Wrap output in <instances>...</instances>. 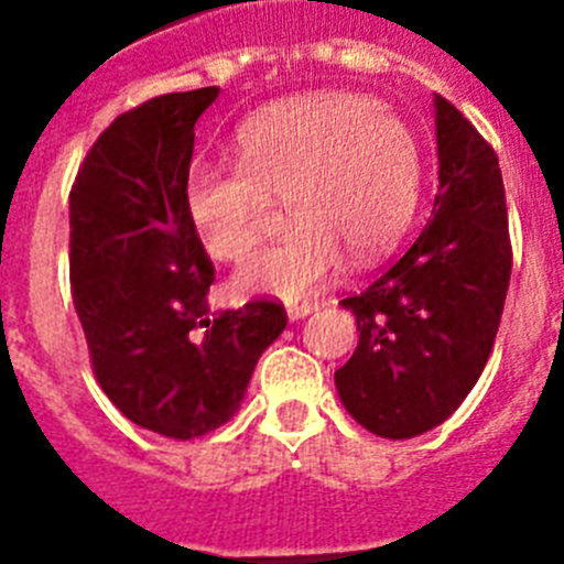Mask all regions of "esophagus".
<instances>
[{"instance_id": "1", "label": "esophagus", "mask_w": 564, "mask_h": 564, "mask_svg": "<svg viewBox=\"0 0 564 564\" xmlns=\"http://www.w3.org/2000/svg\"><path fill=\"white\" fill-rule=\"evenodd\" d=\"M318 307V301H295V304H286V316H290V322H299V318L310 316L313 310Z\"/></svg>"}]
</instances>
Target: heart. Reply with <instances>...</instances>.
<instances>
[{"label":"heart","mask_w":564,"mask_h":564,"mask_svg":"<svg viewBox=\"0 0 564 564\" xmlns=\"http://www.w3.org/2000/svg\"><path fill=\"white\" fill-rule=\"evenodd\" d=\"M421 189L419 143L394 110L357 93L281 101L239 128L237 166L195 161L181 204L202 251L251 257L286 198L292 225L237 278V290L301 299L339 278L345 254L375 263L403 237Z\"/></svg>","instance_id":"1"}]
</instances>
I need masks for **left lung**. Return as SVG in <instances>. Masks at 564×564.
Returning a JSON list of instances; mask_svg holds the SVG:
<instances>
[{"instance_id":"1","label":"left lung","mask_w":564,"mask_h":564,"mask_svg":"<svg viewBox=\"0 0 564 564\" xmlns=\"http://www.w3.org/2000/svg\"><path fill=\"white\" fill-rule=\"evenodd\" d=\"M438 193L419 239L362 292L343 299L360 330L336 371L354 421L383 438L438 427L480 380L512 272L498 154L436 96Z\"/></svg>"}]
</instances>
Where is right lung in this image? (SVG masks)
I'll return each instance as SVG.
<instances>
[{
    "label": "right lung",
    "mask_w": 564,
    "mask_h": 564,
    "mask_svg": "<svg viewBox=\"0 0 564 564\" xmlns=\"http://www.w3.org/2000/svg\"><path fill=\"white\" fill-rule=\"evenodd\" d=\"M219 87L166 93L110 122L69 193V281L93 375L113 406L166 438H198L239 410L281 336L274 301L210 316L213 263L181 187L195 122Z\"/></svg>",
    "instance_id": "obj_1"
}]
</instances>
